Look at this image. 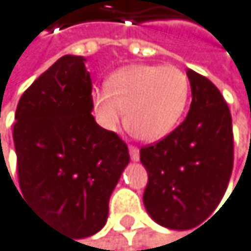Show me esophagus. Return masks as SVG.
<instances>
[{
	"label": "esophagus",
	"mask_w": 251,
	"mask_h": 251,
	"mask_svg": "<svg viewBox=\"0 0 251 251\" xmlns=\"http://www.w3.org/2000/svg\"><path fill=\"white\" fill-rule=\"evenodd\" d=\"M128 151H130L131 160H139V148L136 145H130L128 147Z\"/></svg>",
	"instance_id": "34e87169"
}]
</instances>
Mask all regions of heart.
<instances>
[{
	"label": "heart",
	"mask_w": 251,
	"mask_h": 251,
	"mask_svg": "<svg viewBox=\"0 0 251 251\" xmlns=\"http://www.w3.org/2000/svg\"><path fill=\"white\" fill-rule=\"evenodd\" d=\"M189 98V80L174 65H130L110 75L107 89L94 92L97 118L107 128L126 127L141 139L157 141L177 126Z\"/></svg>",
	"instance_id": "b5f03b06"
}]
</instances>
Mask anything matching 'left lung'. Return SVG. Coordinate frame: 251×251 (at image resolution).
<instances>
[{
    "label": "left lung",
    "mask_w": 251,
    "mask_h": 251,
    "mask_svg": "<svg viewBox=\"0 0 251 251\" xmlns=\"http://www.w3.org/2000/svg\"><path fill=\"white\" fill-rule=\"evenodd\" d=\"M192 101L185 121L141 148L148 173L144 204L160 226L188 230L218 207L233 168L229 106L217 86L188 69Z\"/></svg>",
    "instance_id": "obj_1"
}]
</instances>
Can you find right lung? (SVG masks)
Segmentation results:
<instances>
[{
	"mask_svg": "<svg viewBox=\"0 0 251 251\" xmlns=\"http://www.w3.org/2000/svg\"><path fill=\"white\" fill-rule=\"evenodd\" d=\"M92 109L84 57L68 54L22 94L13 124L21 195L48 226L77 239L106 224L130 162L127 144L100 127Z\"/></svg>",
	"mask_w": 251,
	"mask_h": 251,
	"instance_id": "add662e5",
	"label": "right lung"
}]
</instances>
